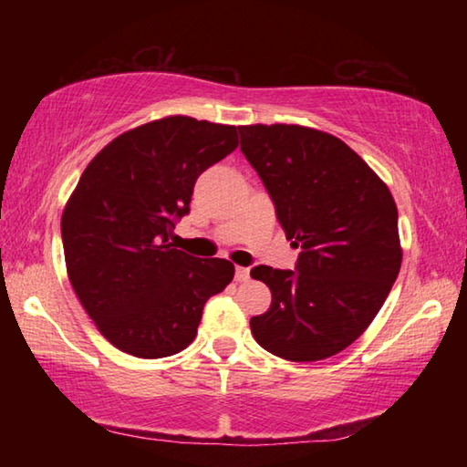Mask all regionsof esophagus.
<instances>
[{"instance_id": "34e87169", "label": "esophagus", "mask_w": 467, "mask_h": 467, "mask_svg": "<svg viewBox=\"0 0 467 467\" xmlns=\"http://www.w3.org/2000/svg\"><path fill=\"white\" fill-rule=\"evenodd\" d=\"M234 278L239 280V282H247V280H249V267H241V265H236V270H234Z\"/></svg>"}]
</instances>
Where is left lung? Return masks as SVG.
Here are the masks:
<instances>
[{
	"label": "left lung",
	"mask_w": 467,
	"mask_h": 467,
	"mask_svg": "<svg viewBox=\"0 0 467 467\" xmlns=\"http://www.w3.org/2000/svg\"><path fill=\"white\" fill-rule=\"evenodd\" d=\"M241 152L300 247L295 270L255 265L272 305L251 334L292 362L329 358L381 309L400 274L398 208L389 189L342 140L300 125H243Z\"/></svg>",
	"instance_id": "1"
}]
</instances>
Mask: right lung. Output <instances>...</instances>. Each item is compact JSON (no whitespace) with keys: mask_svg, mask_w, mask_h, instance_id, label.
Here are the masks:
<instances>
[{"mask_svg":"<svg viewBox=\"0 0 467 467\" xmlns=\"http://www.w3.org/2000/svg\"><path fill=\"white\" fill-rule=\"evenodd\" d=\"M239 146L234 125L167 117L121 133L92 158L61 216L69 282L100 334L138 358L193 342L234 265L169 243L197 177Z\"/></svg>","mask_w":467,"mask_h":467,"instance_id":"1","label":"right lung"}]
</instances>
